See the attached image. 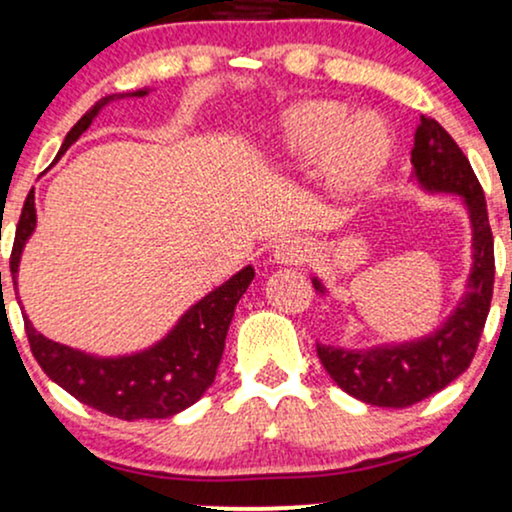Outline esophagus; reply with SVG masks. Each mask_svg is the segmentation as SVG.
Here are the masks:
<instances>
[{"mask_svg":"<svg viewBox=\"0 0 512 512\" xmlns=\"http://www.w3.org/2000/svg\"><path fill=\"white\" fill-rule=\"evenodd\" d=\"M308 258H311V246L299 235L285 237L275 246V261L285 263V266H301Z\"/></svg>","mask_w":512,"mask_h":512,"instance_id":"1","label":"esophagus"}]
</instances>
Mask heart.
Wrapping results in <instances>:
<instances>
[{"label":"heart","mask_w":512,"mask_h":512,"mask_svg":"<svg viewBox=\"0 0 512 512\" xmlns=\"http://www.w3.org/2000/svg\"><path fill=\"white\" fill-rule=\"evenodd\" d=\"M285 135L294 149L323 154L332 149V175L339 185H361L387 159L389 137L372 116L351 121V111L339 102H308L285 118Z\"/></svg>","instance_id":"obj_1"}]
</instances>
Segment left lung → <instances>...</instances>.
I'll return each instance as SVG.
<instances>
[{
	"mask_svg": "<svg viewBox=\"0 0 512 512\" xmlns=\"http://www.w3.org/2000/svg\"><path fill=\"white\" fill-rule=\"evenodd\" d=\"M410 163L425 189L463 197L472 223V273L456 313L430 337L370 351L315 346L323 368L346 394L382 408L413 406L470 368L494 294V237L482 185L468 156L434 118L422 116ZM313 287L325 292L315 277Z\"/></svg>",
	"mask_w": 512,
	"mask_h": 512,
	"instance_id": "8db88e82",
	"label": "left lung"
}]
</instances>
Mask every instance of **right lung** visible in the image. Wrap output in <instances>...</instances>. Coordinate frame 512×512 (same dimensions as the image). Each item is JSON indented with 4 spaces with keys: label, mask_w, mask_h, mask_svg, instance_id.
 Wrapping results in <instances>:
<instances>
[{
    "label": "right lung",
    "mask_w": 512,
    "mask_h": 512,
    "mask_svg": "<svg viewBox=\"0 0 512 512\" xmlns=\"http://www.w3.org/2000/svg\"><path fill=\"white\" fill-rule=\"evenodd\" d=\"M147 90L109 94L99 99L78 123L73 125L61 144L59 156L78 142V137L90 128L94 116L113 99L144 97ZM56 156V159H59ZM37 223L35 192L25 199L21 218H18L14 249H11V277L21 263L23 246L33 235ZM254 280V268L246 266L232 275L225 285L206 294L178 320L159 344L132 356L99 358L82 353L71 346L52 342L40 334L23 315L25 334L35 361L61 389L75 396L80 403L121 420H154L170 418L197 403L204 391L216 380V370L223 358L227 327L232 323L237 301L242 299L246 287Z\"/></svg>",
    "instance_id": "right-lung-1"
}]
</instances>
